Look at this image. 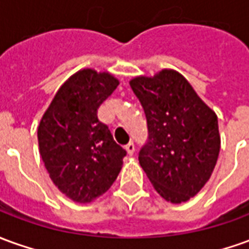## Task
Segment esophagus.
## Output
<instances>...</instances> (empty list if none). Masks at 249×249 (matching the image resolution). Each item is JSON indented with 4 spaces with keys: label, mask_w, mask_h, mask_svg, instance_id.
Segmentation results:
<instances>
[{
    "label": "esophagus",
    "mask_w": 249,
    "mask_h": 249,
    "mask_svg": "<svg viewBox=\"0 0 249 249\" xmlns=\"http://www.w3.org/2000/svg\"><path fill=\"white\" fill-rule=\"evenodd\" d=\"M125 149H126L128 155H129V156H132V155L135 154V151H136V147H135V144H133V142H129V144L125 147Z\"/></svg>",
    "instance_id": "1"
}]
</instances>
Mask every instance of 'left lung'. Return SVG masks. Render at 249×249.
Returning a JSON list of instances; mask_svg holds the SVG:
<instances>
[{
	"label": "left lung",
	"instance_id": "left-lung-1",
	"mask_svg": "<svg viewBox=\"0 0 249 249\" xmlns=\"http://www.w3.org/2000/svg\"><path fill=\"white\" fill-rule=\"evenodd\" d=\"M129 85L148 125V142L139 152V163L161 198L186 202L209 180L218 159L217 114L171 69L135 76Z\"/></svg>",
	"mask_w": 249,
	"mask_h": 249
}]
</instances>
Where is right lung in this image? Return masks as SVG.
<instances>
[{
    "mask_svg": "<svg viewBox=\"0 0 249 249\" xmlns=\"http://www.w3.org/2000/svg\"><path fill=\"white\" fill-rule=\"evenodd\" d=\"M119 83L107 71H76L40 120V156L53 185L74 202H91L107 193L123 168L126 152L97 116Z\"/></svg>",
    "mask_w": 249,
    "mask_h": 249,
    "instance_id": "1",
    "label": "right lung"
}]
</instances>
